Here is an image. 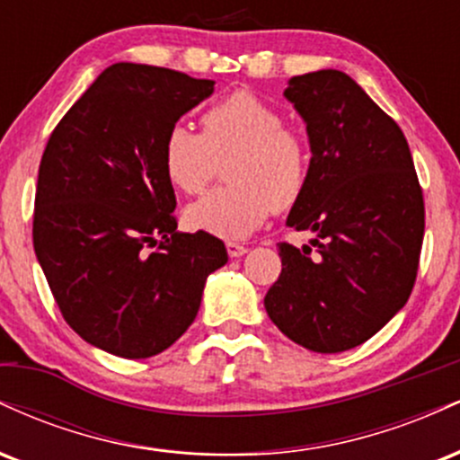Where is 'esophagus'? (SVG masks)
Wrapping results in <instances>:
<instances>
[{"mask_svg": "<svg viewBox=\"0 0 460 460\" xmlns=\"http://www.w3.org/2000/svg\"><path fill=\"white\" fill-rule=\"evenodd\" d=\"M248 248L244 244H237V242H226V252H229V257H242Z\"/></svg>", "mask_w": 460, "mask_h": 460, "instance_id": "esophagus-1", "label": "esophagus"}]
</instances>
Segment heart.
<instances>
[{
    "label": "heart",
    "mask_w": 460,
    "mask_h": 460,
    "mask_svg": "<svg viewBox=\"0 0 460 460\" xmlns=\"http://www.w3.org/2000/svg\"><path fill=\"white\" fill-rule=\"evenodd\" d=\"M200 134L172 125L162 142L168 181L183 194H199L228 160L225 179L186 209L197 231L240 240L266 223L270 212H288L309 181V146L283 114L251 93H234L209 105L199 119Z\"/></svg>",
    "instance_id": "heart-1"
}]
</instances>
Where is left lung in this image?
<instances>
[{"label":"left lung","mask_w":460,"mask_h":460,"mask_svg":"<svg viewBox=\"0 0 460 460\" xmlns=\"http://www.w3.org/2000/svg\"><path fill=\"white\" fill-rule=\"evenodd\" d=\"M285 97L311 145L307 188L288 225L314 240L279 242L283 268L263 305L296 344L344 352L376 335L413 292L424 194L402 129L346 73L296 75Z\"/></svg>","instance_id":"left-lung-1"}]
</instances>
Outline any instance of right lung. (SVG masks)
Returning a JSON list of instances; mask_svg holds the SVG:
<instances>
[{
  "label": "right lung",
  "mask_w": 460,
  "mask_h": 460,
  "mask_svg": "<svg viewBox=\"0 0 460 460\" xmlns=\"http://www.w3.org/2000/svg\"><path fill=\"white\" fill-rule=\"evenodd\" d=\"M212 79L119 62L47 140L34 199V251L66 324L123 358L172 346L226 263L216 235L179 234L162 142Z\"/></svg>",
  "instance_id": "right-lung-1"
}]
</instances>
